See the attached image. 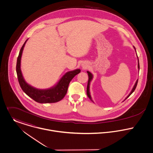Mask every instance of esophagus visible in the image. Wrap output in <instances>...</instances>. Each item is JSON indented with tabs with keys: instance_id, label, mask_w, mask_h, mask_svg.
<instances>
[{
	"instance_id": "esophagus-1",
	"label": "esophagus",
	"mask_w": 153,
	"mask_h": 153,
	"mask_svg": "<svg viewBox=\"0 0 153 153\" xmlns=\"http://www.w3.org/2000/svg\"><path fill=\"white\" fill-rule=\"evenodd\" d=\"M82 66H83V67H87V66L85 65H82Z\"/></svg>"
}]
</instances>
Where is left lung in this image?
I'll return each mask as SVG.
<instances>
[{
  "instance_id": "1",
  "label": "left lung",
  "mask_w": 153,
  "mask_h": 153,
  "mask_svg": "<svg viewBox=\"0 0 153 153\" xmlns=\"http://www.w3.org/2000/svg\"><path fill=\"white\" fill-rule=\"evenodd\" d=\"M134 49H135V47H134ZM135 52H136V50H135ZM137 58H138V56H137ZM138 69H140V65H139V60H138ZM87 73L88 75V81L87 88V94L88 98L91 100V101H92V102H94V101H92V98H91V94H90V92H89L90 83H91V81H92V78H93V75H92L90 72H89V71H87ZM138 79H137V80L136 81L135 84V85H134V87L132 88V90H131L130 93V94H129V95L127 97V98L125 99V100L131 95V94H132V93L134 91V90L135 89L136 87H137V83H138ZM125 100H124V101H125Z\"/></svg>"
}]
</instances>
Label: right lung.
<instances>
[{
    "label": "right lung",
    "instance_id": "right-lung-1",
    "mask_svg": "<svg viewBox=\"0 0 153 153\" xmlns=\"http://www.w3.org/2000/svg\"><path fill=\"white\" fill-rule=\"evenodd\" d=\"M27 41V39L25 42L21 49L16 63L18 79L22 90L27 95L39 103H54L61 101L66 94L69 82L76 75L81 72V70L79 69H76L74 71L67 72L60 79L56 85L50 88L40 89L32 87L24 79L21 69L22 52Z\"/></svg>",
    "mask_w": 153,
    "mask_h": 153
}]
</instances>
